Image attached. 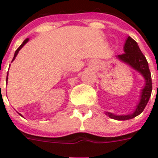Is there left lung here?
<instances>
[{
	"mask_svg": "<svg viewBox=\"0 0 158 158\" xmlns=\"http://www.w3.org/2000/svg\"><path fill=\"white\" fill-rule=\"evenodd\" d=\"M124 52L125 53L123 54L115 56L116 59L123 63L127 64L132 69L139 72L143 77L145 83L144 86L140 91L139 103L136 105V107L132 113H130L127 115H115L113 113L106 111V115H108L111 119L116 120H130L141 114L148 102L152 90V77H151V73H150L149 67H148V63L139 49L138 43L132 38L130 37L127 38L124 45Z\"/></svg>",
	"mask_w": 158,
	"mask_h": 158,
	"instance_id": "1",
	"label": "left lung"
}]
</instances>
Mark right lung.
<instances>
[{"label":"right lung","mask_w":158,"mask_h":158,"mask_svg":"<svg viewBox=\"0 0 158 158\" xmlns=\"http://www.w3.org/2000/svg\"><path fill=\"white\" fill-rule=\"evenodd\" d=\"M28 40H29V38H26L25 40H24V41H23V43H22V44H21V45L19 46V48H18V49H17V50L15 51V55H14V58H13V60H12V61H13L15 59L16 56H17V55H18V53H19V50H20L21 48H23V46L25 45L26 43H28ZM12 61H11V62H12ZM7 81H8V74H7V77H6V83H7ZM19 115H20L21 116H23V115H21V114H19Z\"/></svg>","instance_id":"1"}]
</instances>
